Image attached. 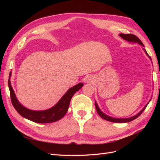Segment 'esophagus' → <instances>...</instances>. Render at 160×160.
<instances>
[{
  "instance_id": "1",
  "label": "esophagus",
  "mask_w": 160,
  "mask_h": 160,
  "mask_svg": "<svg viewBox=\"0 0 160 160\" xmlns=\"http://www.w3.org/2000/svg\"><path fill=\"white\" fill-rule=\"evenodd\" d=\"M91 81H92V79H91V78L90 76H88L86 78L85 80H84V82H85L86 83H90L91 82Z\"/></svg>"
}]
</instances>
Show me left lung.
<instances>
[{
  "mask_svg": "<svg viewBox=\"0 0 160 160\" xmlns=\"http://www.w3.org/2000/svg\"><path fill=\"white\" fill-rule=\"evenodd\" d=\"M119 36H120L122 38H123L124 40H127V41H128L129 42L138 43V44H139V45H142V47H144V45H143V43L142 42L141 40L139 39L136 36H135L133 34H131V33H128V34H124V33H120V34H119ZM143 49L145 53L147 55V56H148L149 58L151 60V57L148 56V54L147 53V51L144 49V48H143ZM150 101H151V100H150ZM150 101H149L145 105L144 107L142 108V109L140 112H139L138 113H137L136 115H134V116H132V117H130V118H112L111 116H108V115L104 113L103 112L100 110V108H99V107H98V104L96 102V101L95 102V105H96V111L98 112V115H99L102 118H103L104 120H107V121H109V122H115V123H126V122H131L132 120H135V119H136L137 118H138L139 116H140V115L142 114V112L144 111L146 107H147L148 104L150 102Z\"/></svg>",
  "mask_w": 160,
  "mask_h": 160,
  "instance_id": "1",
  "label": "left lung"
}]
</instances>
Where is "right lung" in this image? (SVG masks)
Listing matches in <instances>:
<instances>
[{
    "mask_svg": "<svg viewBox=\"0 0 160 160\" xmlns=\"http://www.w3.org/2000/svg\"><path fill=\"white\" fill-rule=\"evenodd\" d=\"M11 75L12 72H10L8 86L10 91L12 103L13 107L21 116L29 120L34 122L36 123H51V122H56L62 118L64 115L67 113L73 96L76 93V91H79V89H80L84 85L83 83H79L70 88L64 93V96L60 98V100L58 102L57 104L49 109L44 111H33L22 106L16 98L14 91H13L11 85V82H10Z\"/></svg>",
    "mask_w": 160,
    "mask_h": 160,
    "instance_id": "add662e5",
    "label": "right lung"
}]
</instances>
